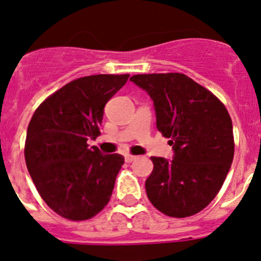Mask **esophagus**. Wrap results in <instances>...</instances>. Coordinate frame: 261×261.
I'll list each match as a JSON object with an SVG mask.
<instances>
[{"instance_id": "1", "label": "esophagus", "mask_w": 261, "mask_h": 261, "mask_svg": "<svg viewBox=\"0 0 261 261\" xmlns=\"http://www.w3.org/2000/svg\"><path fill=\"white\" fill-rule=\"evenodd\" d=\"M136 156H133V154H126L125 156V161L127 163H131L133 161H135Z\"/></svg>"}]
</instances>
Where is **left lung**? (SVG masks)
Listing matches in <instances>:
<instances>
[{
	"label": "left lung",
	"mask_w": 261,
	"mask_h": 261,
	"mask_svg": "<svg viewBox=\"0 0 261 261\" xmlns=\"http://www.w3.org/2000/svg\"><path fill=\"white\" fill-rule=\"evenodd\" d=\"M130 80L150 95L157 130L173 159L151 157L148 199L168 217L193 216L214 199L234 156L233 125L216 95L181 73L139 74Z\"/></svg>",
	"instance_id": "8db88e82"
}]
</instances>
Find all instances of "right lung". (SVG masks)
<instances>
[{
  "label": "right lung",
  "instance_id": "add662e5",
  "mask_svg": "<svg viewBox=\"0 0 261 261\" xmlns=\"http://www.w3.org/2000/svg\"><path fill=\"white\" fill-rule=\"evenodd\" d=\"M128 74L83 76L51 94L34 111L27 128L24 159L41 197L70 220L93 218L110 200L124 157L88 147L100 135L105 104Z\"/></svg>",
  "mask_w": 261,
  "mask_h": 261
}]
</instances>
